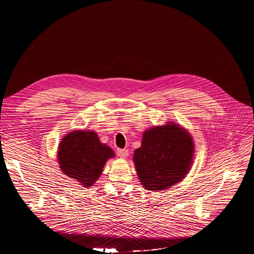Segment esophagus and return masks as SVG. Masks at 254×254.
<instances>
[{
	"mask_svg": "<svg viewBox=\"0 0 254 254\" xmlns=\"http://www.w3.org/2000/svg\"><path fill=\"white\" fill-rule=\"evenodd\" d=\"M117 155L120 157V158H126L128 155H129V151L128 149H122V148H118L117 149Z\"/></svg>",
	"mask_w": 254,
	"mask_h": 254,
	"instance_id": "obj_1",
	"label": "esophagus"
}]
</instances>
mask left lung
<instances>
[{"instance_id": "8db88e82", "label": "left lung", "mask_w": 254, "mask_h": 254, "mask_svg": "<svg viewBox=\"0 0 254 254\" xmlns=\"http://www.w3.org/2000/svg\"><path fill=\"white\" fill-rule=\"evenodd\" d=\"M194 153L190 133L174 122L145 131L133 160L141 184L148 190H163L189 173Z\"/></svg>"}]
</instances>
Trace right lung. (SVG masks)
Returning a JSON list of instances; mask_svg holds the SVG:
<instances>
[{
  "label": "right lung",
  "mask_w": 254,
  "mask_h": 254,
  "mask_svg": "<svg viewBox=\"0 0 254 254\" xmlns=\"http://www.w3.org/2000/svg\"><path fill=\"white\" fill-rule=\"evenodd\" d=\"M114 151L100 142L94 131H73L59 145L58 160L62 172L89 188L99 179L103 168Z\"/></svg>",
  "instance_id": "1"
}]
</instances>
